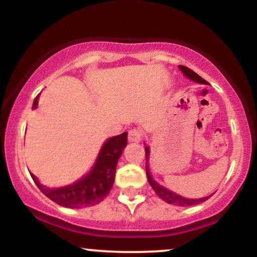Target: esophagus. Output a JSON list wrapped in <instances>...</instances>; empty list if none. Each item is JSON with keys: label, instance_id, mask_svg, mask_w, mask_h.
Returning <instances> with one entry per match:
<instances>
[{"label": "esophagus", "instance_id": "34e87169", "mask_svg": "<svg viewBox=\"0 0 257 257\" xmlns=\"http://www.w3.org/2000/svg\"><path fill=\"white\" fill-rule=\"evenodd\" d=\"M141 132L139 129H132L128 133V140L129 143H139L141 140Z\"/></svg>", "mask_w": 257, "mask_h": 257}]
</instances>
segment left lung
<instances>
[{
    "mask_svg": "<svg viewBox=\"0 0 257 257\" xmlns=\"http://www.w3.org/2000/svg\"><path fill=\"white\" fill-rule=\"evenodd\" d=\"M179 67H180V70L184 72V75L186 76V77L190 78L191 81L197 82V83L208 84V82H206L204 78L200 77L199 75H197L196 72L192 71L191 69H188V67L182 66V65H180ZM145 152H146V175H147V180H149V184L151 185V187L153 188V191H155L156 194H157L159 198L163 199L164 202L169 203V204L178 205V206H191V205H196V204H199V203L205 202V200L210 197V196H208V197H204V198H196V199L185 198V197L179 196V194L174 193L170 190H168V188L159 185L158 182H156L155 180L152 179L151 173H150V169H149V155H150V147L149 146L145 147Z\"/></svg>",
    "mask_w": 257,
    "mask_h": 257,
    "instance_id": "left-lung-1",
    "label": "left lung"
}]
</instances>
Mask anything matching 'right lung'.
Here are the masks:
<instances>
[{
  "label": "right lung",
  "mask_w": 257,
  "mask_h": 257,
  "mask_svg": "<svg viewBox=\"0 0 257 257\" xmlns=\"http://www.w3.org/2000/svg\"><path fill=\"white\" fill-rule=\"evenodd\" d=\"M37 104L38 96L34 101V108ZM126 137L128 133L124 132L106 140L90 172L71 185L59 188H47L40 184L32 173L30 174L31 178L44 196L65 208L78 209L98 204L104 200L113 186L117 163L126 146Z\"/></svg>",
  "instance_id": "obj_1"
}]
</instances>
